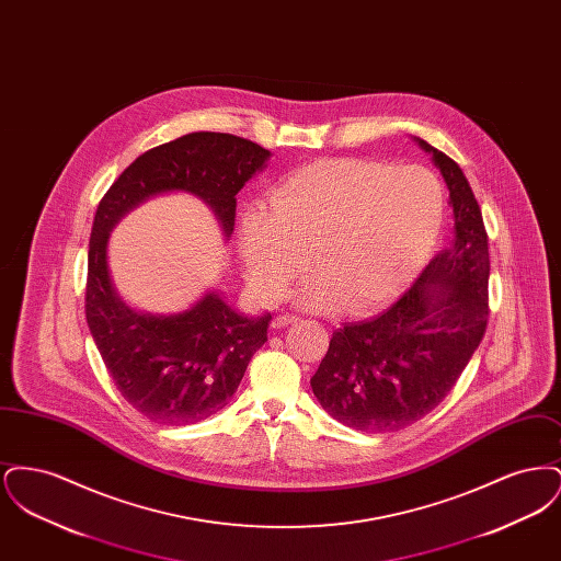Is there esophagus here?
Here are the masks:
<instances>
[{"label":"esophagus","mask_w":561,"mask_h":561,"mask_svg":"<svg viewBox=\"0 0 561 561\" xmlns=\"http://www.w3.org/2000/svg\"><path fill=\"white\" fill-rule=\"evenodd\" d=\"M294 321H296V316L286 313V316H277V318H273L271 325H273V328H286V325H290Z\"/></svg>","instance_id":"obj_1"}]
</instances>
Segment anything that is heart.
Listing matches in <instances>:
<instances>
[{"label": "heart", "mask_w": 561, "mask_h": 561, "mask_svg": "<svg viewBox=\"0 0 561 561\" xmlns=\"http://www.w3.org/2000/svg\"><path fill=\"white\" fill-rule=\"evenodd\" d=\"M446 210L442 181L423 165L341 158L305 165L245 210L238 252L252 290L277 300L307 263L298 290L311 309L368 313L389 302L427 263ZM310 256L307 257L306 254Z\"/></svg>", "instance_id": "1"}]
</instances>
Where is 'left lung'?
Wrapping results in <instances>:
<instances>
[{"label":"left lung","mask_w":561,"mask_h":561,"mask_svg":"<svg viewBox=\"0 0 561 561\" xmlns=\"http://www.w3.org/2000/svg\"><path fill=\"white\" fill-rule=\"evenodd\" d=\"M450 191L453 240L412 288L373 320L345 323L311 378L321 408L366 433H391L427 416L450 393L488 323V233L462 170L414 136Z\"/></svg>","instance_id":"1"}]
</instances>
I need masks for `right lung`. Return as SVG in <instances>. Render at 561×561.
<instances>
[{"label": "right lung", "mask_w": 561, "mask_h": 561, "mask_svg": "<svg viewBox=\"0 0 561 561\" xmlns=\"http://www.w3.org/2000/svg\"><path fill=\"white\" fill-rule=\"evenodd\" d=\"M271 151L233 134L191 133L149 149L101 199L90 233L85 320L124 400L160 425H191L222 410L252 355L267 343L271 313H238L216 290L185 311L153 316L133 309L113 284L108 238L117 222L163 193L199 197L229 240L236 195L267 168Z\"/></svg>", "instance_id": "1"}]
</instances>
